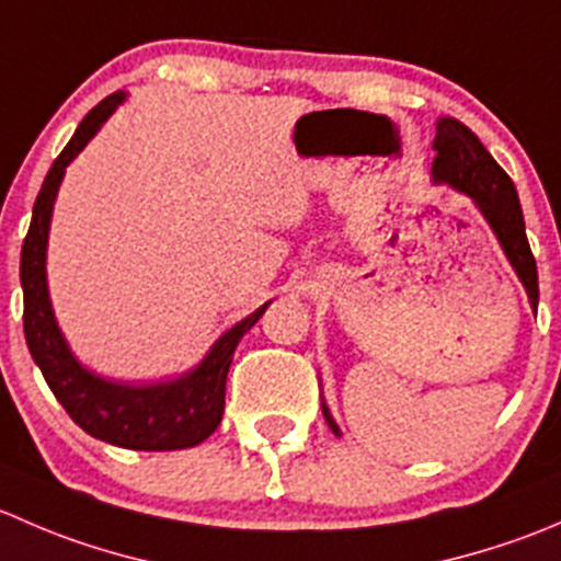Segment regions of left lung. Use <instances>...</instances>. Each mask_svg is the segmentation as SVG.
I'll return each instance as SVG.
<instances>
[{"label": "left lung", "instance_id": "obj_1", "mask_svg": "<svg viewBox=\"0 0 561 561\" xmlns=\"http://www.w3.org/2000/svg\"><path fill=\"white\" fill-rule=\"evenodd\" d=\"M434 151H437L432 168L434 181L450 184L454 190L463 192V195L478 203L483 217L494 228L502 249H505L507 260L516 268L518 279L524 282L526 293H529V304L537 307V298H540L537 296V263L529 241H526L522 203H518L511 175L496 165V160L485 151L478 135L463 127L458 118H439ZM322 415H325L331 432L339 434V426L333 423L325 404H322Z\"/></svg>", "mask_w": 561, "mask_h": 561}]
</instances>
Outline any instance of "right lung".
Wrapping results in <instances>:
<instances>
[{
	"label": "right lung",
	"instance_id": "obj_1",
	"mask_svg": "<svg viewBox=\"0 0 561 561\" xmlns=\"http://www.w3.org/2000/svg\"><path fill=\"white\" fill-rule=\"evenodd\" d=\"M124 92H113L98 103L78 124L70 144L61 149L45 175L39 195L32 208V225L21 247V287H24V336L30 353L43 371L45 382L54 390L67 415L87 434L129 450H181L195 448L217 432L225 412V380L236 344L249 328L260 320L265 307L254 309L247 320L230 328L195 371L175 382L149 388L116 386L89 375L72 353L65 336L56 328L45 285V244L56 190L65 168L76 160L78 151L92 140L100 124L116 111Z\"/></svg>",
	"mask_w": 561,
	"mask_h": 561
}]
</instances>
